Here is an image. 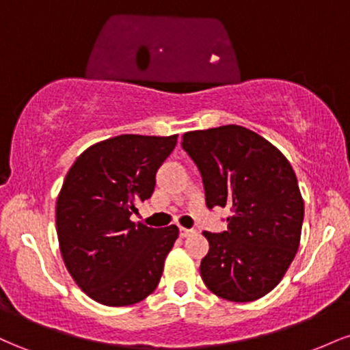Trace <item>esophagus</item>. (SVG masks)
<instances>
[{
	"mask_svg": "<svg viewBox=\"0 0 350 350\" xmlns=\"http://www.w3.org/2000/svg\"><path fill=\"white\" fill-rule=\"evenodd\" d=\"M179 234H180V237H184V239H186V237L194 235V234H196V230H189V228L179 227Z\"/></svg>",
	"mask_w": 350,
	"mask_h": 350,
	"instance_id": "34e87169",
	"label": "esophagus"
}]
</instances>
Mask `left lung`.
Instances as JSON below:
<instances>
[{
  "mask_svg": "<svg viewBox=\"0 0 350 350\" xmlns=\"http://www.w3.org/2000/svg\"><path fill=\"white\" fill-rule=\"evenodd\" d=\"M183 148L202 174L207 207L232 212L224 234L204 232V283L227 301L260 299L280 283L299 247L304 200L290 161L239 124L187 131Z\"/></svg>",
  "mask_w": 350,
  "mask_h": 350,
  "instance_id": "obj_1",
  "label": "left lung"
}]
</instances>
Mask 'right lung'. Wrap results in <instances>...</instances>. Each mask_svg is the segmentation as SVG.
Returning a JSON list of instances; mask_svg holds the SVG:
<instances>
[{
	"label": "right lung",
	"instance_id": "add662e5",
	"mask_svg": "<svg viewBox=\"0 0 350 350\" xmlns=\"http://www.w3.org/2000/svg\"><path fill=\"white\" fill-rule=\"evenodd\" d=\"M178 135H120L92 144L75 159L55 204L60 255L79 288L105 306H130L150 296L179 235L170 226L135 224L151 198L156 171Z\"/></svg>",
	"mask_w": 350,
	"mask_h": 350
}]
</instances>
